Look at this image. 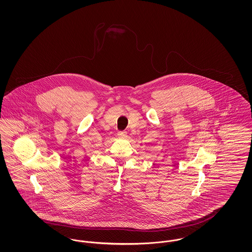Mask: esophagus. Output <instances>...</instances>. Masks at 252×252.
Listing matches in <instances>:
<instances>
[{
  "label": "esophagus",
  "mask_w": 252,
  "mask_h": 252,
  "mask_svg": "<svg viewBox=\"0 0 252 252\" xmlns=\"http://www.w3.org/2000/svg\"><path fill=\"white\" fill-rule=\"evenodd\" d=\"M117 135H118V137L119 138H126V136H127V132L126 131H119L117 133Z\"/></svg>",
  "instance_id": "1"
}]
</instances>
